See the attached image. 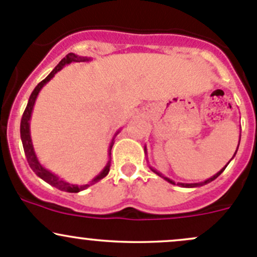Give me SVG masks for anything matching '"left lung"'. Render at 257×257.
Masks as SVG:
<instances>
[{
	"mask_svg": "<svg viewBox=\"0 0 257 257\" xmlns=\"http://www.w3.org/2000/svg\"><path fill=\"white\" fill-rule=\"evenodd\" d=\"M237 148H239V145H237ZM236 152H237V150H236ZM236 152H235V154H236ZM235 154H234V155H235ZM229 163H230V162H229ZM229 163H227V164H229ZM226 167H227V165H225V167H224V168H222V169H221V170H220V172H219V173H216V174H215V175H214V177L209 178V179H208V180L203 181V183H194V184H184V183H178V185H180V186H184V188H196V186H201V185H205V184H208V183H210V181L215 180V179H216L217 177H219V175H220V174H221V173H222V172H224V170H225V168H226ZM150 169H152V170H153V172H154V173H157V174H158V175H159V177H162L163 179H165V180H167V181H168V183H170V184H174V185H175V183H174V181H173V180H170V179H169V178L164 177V175H163V174H160V173H159V172H157V170H155V169H153V168H150Z\"/></svg>",
	"mask_w": 257,
	"mask_h": 257,
	"instance_id": "obj_1",
	"label": "left lung"
}]
</instances>
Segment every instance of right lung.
Wrapping results in <instances>:
<instances>
[{
    "instance_id": "obj_1",
    "label": "right lung",
    "mask_w": 257,
    "mask_h": 257,
    "mask_svg": "<svg viewBox=\"0 0 257 257\" xmlns=\"http://www.w3.org/2000/svg\"><path fill=\"white\" fill-rule=\"evenodd\" d=\"M88 61H90V58H88V57H80V56H77V54H74V53L67 54V56L64 57V58L62 59V61L59 62L58 64H57L56 68H54L53 71H52L51 73H49L48 76L42 80V82L38 83L37 87L33 89L32 94L30 95V99H28L27 107H26L25 112H23L22 119H21V139H22L23 149H25L26 158H27V162H28V164H30L31 169H32L33 172H35L36 174H37L41 179H43L46 183L51 184L52 186L59 189V190L67 191V193H78V191L84 190V189H87L88 186L93 185V184H95L97 181H99L100 179L107 177V174L109 173L110 160L107 163V165L104 167V169H103L102 172H100L99 174L97 175V177L93 179V180L90 181L89 184H85V185H76V184H69V183H67V181L62 180V179H59L56 174H53V173H51L49 170L46 169L45 167H42V165H41V163L38 162L37 157H36L35 149H33L32 139H31L30 119H31V114H32V110H33V105H35L36 99H37L38 93H40V90L42 89L43 85H45L46 83L49 82V80L53 78L54 74H56L58 71H61V69L63 68L66 64L72 63V62H88ZM118 133H119V131L116 132L115 136ZM115 136H114V137H115ZM113 141H114V138H113ZM113 141L109 145V157H110V150H112V147L114 144Z\"/></svg>"
}]
</instances>
